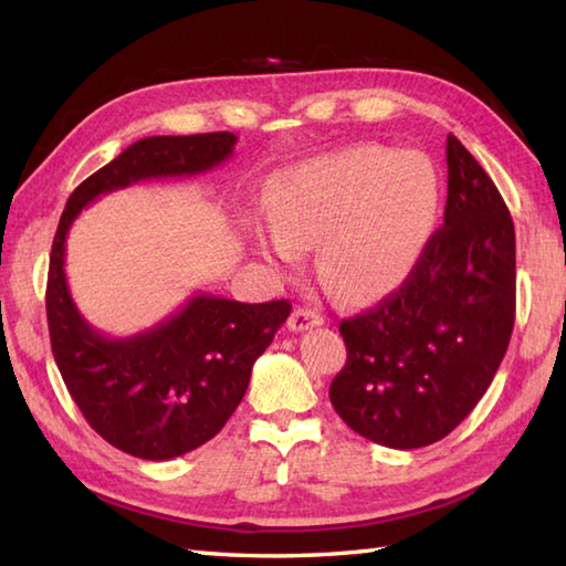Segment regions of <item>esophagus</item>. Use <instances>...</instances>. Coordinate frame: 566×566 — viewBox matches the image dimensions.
<instances>
[{"label":"esophagus","instance_id":"esophagus-1","mask_svg":"<svg viewBox=\"0 0 566 566\" xmlns=\"http://www.w3.org/2000/svg\"><path fill=\"white\" fill-rule=\"evenodd\" d=\"M286 326H290L292 333H302V331H308V328L323 326V316L316 314V311H311V308H296L294 314L290 316V321H286Z\"/></svg>","mask_w":566,"mask_h":566}]
</instances>
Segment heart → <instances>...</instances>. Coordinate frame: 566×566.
Returning a JSON list of instances; mask_svg holds the SVG:
<instances>
[{"label": "heart", "instance_id": "obj_1", "mask_svg": "<svg viewBox=\"0 0 566 566\" xmlns=\"http://www.w3.org/2000/svg\"><path fill=\"white\" fill-rule=\"evenodd\" d=\"M440 189L416 155L377 146L308 160L274 179L272 250L318 247V274L343 298H377L408 280L436 231Z\"/></svg>", "mask_w": 566, "mask_h": 566}]
</instances>
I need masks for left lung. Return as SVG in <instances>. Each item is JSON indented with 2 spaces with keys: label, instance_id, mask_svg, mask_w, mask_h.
Instances as JSON below:
<instances>
[{
  "label": "left lung",
  "instance_id": "obj_1",
  "mask_svg": "<svg viewBox=\"0 0 566 566\" xmlns=\"http://www.w3.org/2000/svg\"><path fill=\"white\" fill-rule=\"evenodd\" d=\"M515 321V231L506 201L448 136L444 223L399 292L340 323L347 363L331 403L359 436L426 448L472 413Z\"/></svg>",
  "mask_w": 566,
  "mask_h": 566
}]
</instances>
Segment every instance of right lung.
I'll use <instances>...</instances> for the list:
<instances>
[{
    "label": "right lung",
    "mask_w": 566,
    "mask_h": 566,
    "mask_svg": "<svg viewBox=\"0 0 566 566\" xmlns=\"http://www.w3.org/2000/svg\"><path fill=\"white\" fill-rule=\"evenodd\" d=\"M228 130L150 136L72 191L60 216L45 314L55 365L72 401L99 436L140 460H172L211 440L243 401L255 359L292 314L290 302L240 304L195 294L158 326L128 338L92 328L70 296L65 243L84 207L155 177L209 172L233 155Z\"/></svg>",
    "instance_id": "add662e5"
}]
</instances>
